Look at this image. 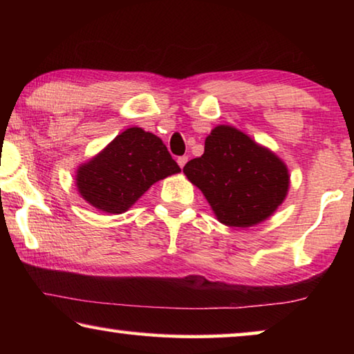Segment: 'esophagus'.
I'll list each match as a JSON object with an SVG mask.
<instances>
[{"label": "esophagus", "mask_w": 354, "mask_h": 354, "mask_svg": "<svg viewBox=\"0 0 354 354\" xmlns=\"http://www.w3.org/2000/svg\"><path fill=\"white\" fill-rule=\"evenodd\" d=\"M187 160H189L187 156H179V158H178V165L183 169V167L185 165V162H187Z\"/></svg>", "instance_id": "1"}]
</instances>
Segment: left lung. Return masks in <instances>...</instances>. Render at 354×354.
Here are the masks:
<instances>
[{"label": "left lung", "instance_id": "obj_1", "mask_svg": "<svg viewBox=\"0 0 354 354\" xmlns=\"http://www.w3.org/2000/svg\"><path fill=\"white\" fill-rule=\"evenodd\" d=\"M183 171L226 226L248 227L277 211L289 189V171L277 154L241 131L220 124L206 137L205 153Z\"/></svg>", "mask_w": 354, "mask_h": 354}]
</instances>
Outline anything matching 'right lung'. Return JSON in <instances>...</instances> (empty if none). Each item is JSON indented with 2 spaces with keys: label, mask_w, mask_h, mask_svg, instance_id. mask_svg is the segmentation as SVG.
<instances>
[{
  "label": "right lung",
  "mask_w": 354,
  "mask_h": 354,
  "mask_svg": "<svg viewBox=\"0 0 354 354\" xmlns=\"http://www.w3.org/2000/svg\"><path fill=\"white\" fill-rule=\"evenodd\" d=\"M159 137L129 128L77 170L76 185L82 198L109 214H122L159 179L179 173Z\"/></svg>",
  "instance_id": "add662e5"
}]
</instances>
